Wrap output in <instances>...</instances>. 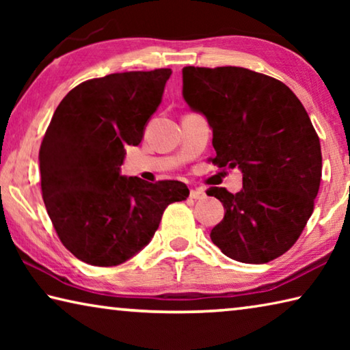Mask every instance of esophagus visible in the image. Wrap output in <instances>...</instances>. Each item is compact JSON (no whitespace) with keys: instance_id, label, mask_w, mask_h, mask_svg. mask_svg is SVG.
<instances>
[{"instance_id":"esophagus-1","label":"esophagus","mask_w":350,"mask_h":350,"mask_svg":"<svg viewBox=\"0 0 350 350\" xmlns=\"http://www.w3.org/2000/svg\"><path fill=\"white\" fill-rule=\"evenodd\" d=\"M205 196H206V194H205L202 188H194V189H191V191H189V198H191V199L199 200V199H204Z\"/></svg>"}]
</instances>
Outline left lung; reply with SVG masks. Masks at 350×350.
I'll return each instance as SVG.
<instances>
[{
  "instance_id": "left-lung-1",
  "label": "left lung",
  "mask_w": 350,
  "mask_h": 350,
  "mask_svg": "<svg viewBox=\"0 0 350 350\" xmlns=\"http://www.w3.org/2000/svg\"><path fill=\"white\" fill-rule=\"evenodd\" d=\"M182 96L213 131L217 168H238L242 189L211 187L225 215L211 230L225 256L265 264L286 253L312 216L321 145L310 117L282 81L245 68L182 69Z\"/></svg>"
}]
</instances>
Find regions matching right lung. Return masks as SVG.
<instances>
[{
    "instance_id": "right-lung-1",
    "label": "right lung",
    "mask_w": 350,
    "mask_h": 350,
    "mask_svg": "<svg viewBox=\"0 0 350 350\" xmlns=\"http://www.w3.org/2000/svg\"><path fill=\"white\" fill-rule=\"evenodd\" d=\"M170 77L171 69L109 74L83 81L57 106L40 146L41 191L58 238L83 262H125L150 244L165 208L188 198L182 182L120 173Z\"/></svg>"
}]
</instances>
